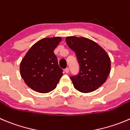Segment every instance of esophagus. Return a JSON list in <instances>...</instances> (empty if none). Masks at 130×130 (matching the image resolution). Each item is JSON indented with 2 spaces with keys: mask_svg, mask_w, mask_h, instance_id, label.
<instances>
[{
  "mask_svg": "<svg viewBox=\"0 0 130 130\" xmlns=\"http://www.w3.org/2000/svg\"><path fill=\"white\" fill-rule=\"evenodd\" d=\"M64 71H65V72L66 73V74H68V73L69 72V68H66V69H65V70H64Z\"/></svg>",
  "mask_w": 130,
  "mask_h": 130,
  "instance_id": "obj_1",
  "label": "esophagus"
}]
</instances>
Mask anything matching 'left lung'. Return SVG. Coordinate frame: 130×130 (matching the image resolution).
Wrapping results in <instances>:
<instances>
[{
	"label": "left lung",
	"instance_id": "obj_1",
	"mask_svg": "<svg viewBox=\"0 0 130 130\" xmlns=\"http://www.w3.org/2000/svg\"><path fill=\"white\" fill-rule=\"evenodd\" d=\"M66 42L75 52L80 65L79 74L70 77L74 88L84 93L96 90L110 74L109 55L96 42L85 37H67Z\"/></svg>",
	"mask_w": 130,
	"mask_h": 130
}]
</instances>
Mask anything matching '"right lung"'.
<instances>
[{
	"label": "right lung",
	"mask_w": 130,
	"mask_h": 130,
	"mask_svg": "<svg viewBox=\"0 0 130 130\" xmlns=\"http://www.w3.org/2000/svg\"><path fill=\"white\" fill-rule=\"evenodd\" d=\"M61 37L44 38L31 46L20 63V75L25 84L41 93L56 88L63 75L54 50L61 41Z\"/></svg>",
	"instance_id": "add662e5"
}]
</instances>
